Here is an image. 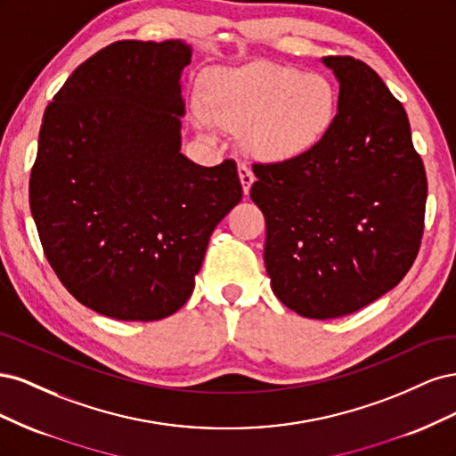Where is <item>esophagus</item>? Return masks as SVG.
Returning <instances> with one entry per match:
<instances>
[{
    "mask_svg": "<svg viewBox=\"0 0 456 456\" xmlns=\"http://www.w3.org/2000/svg\"><path fill=\"white\" fill-rule=\"evenodd\" d=\"M238 173H240V181H241L243 191H245V194H249L251 184H253V181H255V175H253L251 167H249V165H247L245 161H240V163H238Z\"/></svg>",
    "mask_w": 456,
    "mask_h": 456,
    "instance_id": "obj_1",
    "label": "esophagus"
}]
</instances>
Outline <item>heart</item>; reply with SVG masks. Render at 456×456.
I'll use <instances>...</instances> for the list:
<instances>
[{"label":"heart","mask_w":456,"mask_h":456,"mask_svg":"<svg viewBox=\"0 0 456 456\" xmlns=\"http://www.w3.org/2000/svg\"><path fill=\"white\" fill-rule=\"evenodd\" d=\"M335 108L327 77L268 62L220 70L211 76L207 96H190L201 131L245 127L247 148L262 159L305 154L333 126Z\"/></svg>","instance_id":"1"}]
</instances>
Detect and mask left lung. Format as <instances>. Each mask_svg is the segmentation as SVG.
<instances>
[{"label":"left lung","instance_id":"8db88e82","mask_svg":"<svg viewBox=\"0 0 456 456\" xmlns=\"http://www.w3.org/2000/svg\"><path fill=\"white\" fill-rule=\"evenodd\" d=\"M338 112L305 154L253 163L266 220L265 262L289 310L333 320L388 293L415 262L428 181L403 104L352 57H323Z\"/></svg>","mask_w":456,"mask_h":456}]
</instances>
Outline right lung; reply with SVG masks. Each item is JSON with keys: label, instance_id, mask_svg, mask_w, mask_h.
I'll return each mask as SVG.
<instances>
[{"label": "right lung", "instance_id": "right-lung-1", "mask_svg": "<svg viewBox=\"0 0 456 456\" xmlns=\"http://www.w3.org/2000/svg\"><path fill=\"white\" fill-rule=\"evenodd\" d=\"M183 41H116L45 108L30 211L51 268L81 305L156 322L194 291L215 226L241 200L236 161L181 154Z\"/></svg>", "mask_w": 456, "mask_h": 456}]
</instances>
